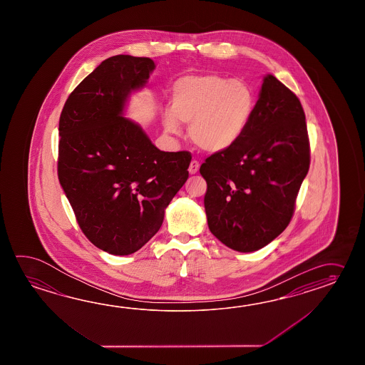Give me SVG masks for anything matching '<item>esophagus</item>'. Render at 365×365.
Listing matches in <instances>:
<instances>
[{
  "mask_svg": "<svg viewBox=\"0 0 365 365\" xmlns=\"http://www.w3.org/2000/svg\"><path fill=\"white\" fill-rule=\"evenodd\" d=\"M198 170H200V163H198L197 160H192L190 164H189V168H187L189 173H190V175H194V173H197V172H198Z\"/></svg>",
  "mask_w": 365,
  "mask_h": 365,
  "instance_id": "esophagus-1",
  "label": "esophagus"
}]
</instances>
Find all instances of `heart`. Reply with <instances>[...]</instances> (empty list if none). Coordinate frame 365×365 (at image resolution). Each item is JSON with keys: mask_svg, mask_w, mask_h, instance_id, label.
I'll return each instance as SVG.
<instances>
[{"mask_svg": "<svg viewBox=\"0 0 365 365\" xmlns=\"http://www.w3.org/2000/svg\"><path fill=\"white\" fill-rule=\"evenodd\" d=\"M171 109L164 110V129L179 134L189 124V137L206 153H222L240 140L256 108L248 83L217 74L186 76L171 91Z\"/></svg>", "mask_w": 365, "mask_h": 365, "instance_id": "b5f03b06", "label": "heart"}]
</instances>
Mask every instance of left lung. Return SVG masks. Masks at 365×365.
<instances>
[{
	"label": "left lung",
	"mask_w": 365,
	"mask_h": 365,
	"mask_svg": "<svg viewBox=\"0 0 365 365\" xmlns=\"http://www.w3.org/2000/svg\"><path fill=\"white\" fill-rule=\"evenodd\" d=\"M309 158L302 103L266 74L240 140L200 168L207 182L203 202L211 233L241 253L270 244L292 217Z\"/></svg>",
	"instance_id": "8db88e82"
}]
</instances>
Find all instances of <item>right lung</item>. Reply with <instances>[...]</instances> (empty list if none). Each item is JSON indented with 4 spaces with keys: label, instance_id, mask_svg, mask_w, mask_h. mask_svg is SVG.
<instances>
[{
    "label": "right lung",
    "instance_id": "add662e5",
    "mask_svg": "<svg viewBox=\"0 0 365 365\" xmlns=\"http://www.w3.org/2000/svg\"><path fill=\"white\" fill-rule=\"evenodd\" d=\"M154 69L148 57H109L70 93L60 116L63 193L86 237L115 256L140 250L159 231L189 176L187 151H160L125 117Z\"/></svg>",
    "mask_w": 365,
    "mask_h": 365
}]
</instances>
